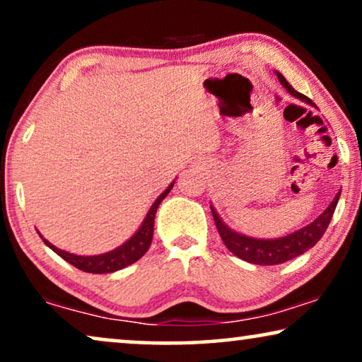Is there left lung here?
Here are the masks:
<instances>
[{"label": "left lung", "instance_id": "1", "mask_svg": "<svg viewBox=\"0 0 362 362\" xmlns=\"http://www.w3.org/2000/svg\"><path fill=\"white\" fill-rule=\"evenodd\" d=\"M276 77H279L281 86H284L291 95L300 98V100H303L306 103H310V105H315L313 100H310L308 97L303 95V93L296 92L295 88L285 81V77L281 76V74L276 72ZM339 194L341 191L334 196L333 202L326 207L323 214H321L318 219L311 222V224L303 227V229L293 232V234H288L274 240L254 239V237L237 234V232L230 230L229 227L221 221V217L217 216L214 207H211V211H212V217H214L217 232H219L222 242H224V245L232 252V254L237 255L242 260L250 262V264H255V265H279V264H284L286 260H291L295 259V257L305 254L306 250H310L311 247H313L316 242L323 237V234L329 226L331 217L334 214Z\"/></svg>", "mask_w": 362, "mask_h": 362}]
</instances>
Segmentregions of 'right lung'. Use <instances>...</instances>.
Returning a JSON list of instances; mask_svg holds the SVG:
<instances>
[{
    "label": "right lung",
    "instance_id": "right-lung-1",
    "mask_svg": "<svg viewBox=\"0 0 362 362\" xmlns=\"http://www.w3.org/2000/svg\"><path fill=\"white\" fill-rule=\"evenodd\" d=\"M171 187L173 185L168 186V189L163 192V194H160V197H158L155 202H153V206L150 207V211H148L145 221H143L140 229L135 232V235L115 250L107 252V254H102V255L82 257V255H74V254H69V252L57 249V247H54L51 242H47L46 239H42L44 244H46L49 249L56 252L59 257H62L64 260L69 262V264L77 267L78 270L87 272V274H112V272L125 269V267L135 264L136 260H140L141 257L146 254V250L150 249L151 239H153V227H155L156 209L158 206L161 204V201L168 196V192L171 191Z\"/></svg>",
    "mask_w": 362,
    "mask_h": 362
}]
</instances>
